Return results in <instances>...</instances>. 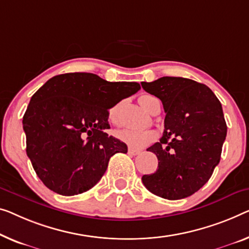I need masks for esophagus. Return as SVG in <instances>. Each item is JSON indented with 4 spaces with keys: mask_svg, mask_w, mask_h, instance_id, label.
<instances>
[{
    "mask_svg": "<svg viewBox=\"0 0 249 249\" xmlns=\"http://www.w3.org/2000/svg\"><path fill=\"white\" fill-rule=\"evenodd\" d=\"M140 153H141L140 150H135V148H131V147L128 148V154H131V155H137V154H140Z\"/></svg>",
    "mask_w": 249,
    "mask_h": 249,
    "instance_id": "obj_1",
    "label": "esophagus"
}]
</instances>
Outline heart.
<instances>
[{
	"mask_svg": "<svg viewBox=\"0 0 249 249\" xmlns=\"http://www.w3.org/2000/svg\"><path fill=\"white\" fill-rule=\"evenodd\" d=\"M158 99L154 96L151 95H142L139 98V102L142 107L147 112H150L151 107L153 105L154 102H157ZM117 107L115 106L109 110V118L114 120L115 114H116ZM116 137L118 140H121L122 142L127 144L128 146L133 148H142L147 145H150L151 143H153L158 137V133L154 129H144V131H137V129L132 128H123L116 132Z\"/></svg>",
	"mask_w": 249,
	"mask_h": 249,
	"instance_id": "heart-1",
	"label": "heart"
}]
</instances>
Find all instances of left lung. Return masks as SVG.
Segmentation results:
<instances>
[{
	"label": "left lung",
	"mask_w": 249,
	"mask_h": 249,
	"mask_svg": "<svg viewBox=\"0 0 249 249\" xmlns=\"http://www.w3.org/2000/svg\"><path fill=\"white\" fill-rule=\"evenodd\" d=\"M141 85L161 99L166 114L160 142L147 148L158 157V170L143 176V183L161 198H187L208 182L220 161L227 135L221 104L209 87L188 78Z\"/></svg>",
	"instance_id": "8db88e82"
}]
</instances>
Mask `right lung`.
I'll return each mask as SVG.
<instances>
[{
  "label": "right lung",
  "mask_w": 249,
  "mask_h": 249,
  "mask_svg": "<svg viewBox=\"0 0 249 249\" xmlns=\"http://www.w3.org/2000/svg\"><path fill=\"white\" fill-rule=\"evenodd\" d=\"M141 89L88 72L54 76L31 97L23 116L27 154L43 184L75 196L102 179L109 159L127 145L109 136L108 109Z\"/></svg>",
  "instance_id": "obj_1"
}]
</instances>
